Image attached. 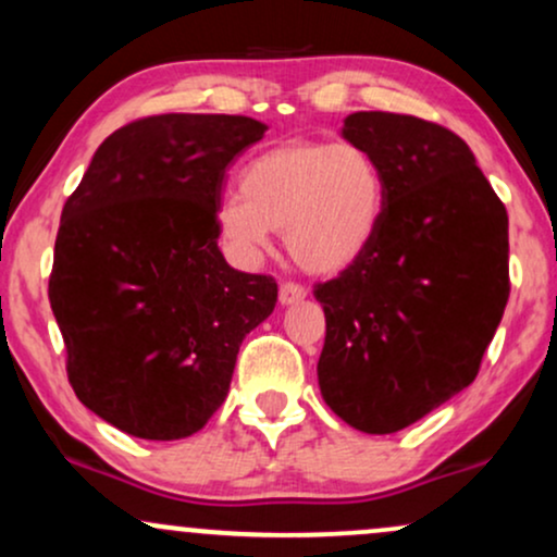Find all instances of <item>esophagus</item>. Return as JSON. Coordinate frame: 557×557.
Returning a JSON list of instances; mask_svg holds the SVG:
<instances>
[{
  "label": "esophagus",
  "instance_id": "obj_1",
  "mask_svg": "<svg viewBox=\"0 0 557 557\" xmlns=\"http://www.w3.org/2000/svg\"><path fill=\"white\" fill-rule=\"evenodd\" d=\"M306 298V287L298 285V283H283L280 285V304L283 306H290V304H298V300Z\"/></svg>",
  "mask_w": 557,
  "mask_h": 557
}]
</instances>
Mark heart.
Instances as JSON below:
<instances>
[{
	"mask_svg": "<svg viewBox=\"0 0 557 557\" xmlns=\"http://www.w3.org/2000/svg\"><path fill=\"white\" fill-rule=\"evenodd\" d=\"M387 188L382 168L356 144L293 138L261 151L240 172V196L216 207L220 233L246 257L285 230L304 270L341 272L372 246Z\"/></svg>",
	"mask_w": 557,
	"mask_h": 557,
	"instance_id": "b5f03b06",
	"label": "heart"
}]
</instances>
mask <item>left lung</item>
I'll return each mask as SVG.
<instances>
[{"mask_svg":"<svg viewBox=\"0 0 557 557\" xmlns=\"http://www.w3.org/2000/svg\"><path fill=\"white\" fill-rule=\"evenodd\" d=\"M343 136L376 159L387 203L372 246L314 287L319 387L345 424L393 434L476 380L510 296L508 212L443 125L354 112Z\"/></svg>","mask_w":557,"mask_h":557,"instance_id":"8db88e82","label":"left lung"}]
</instances>
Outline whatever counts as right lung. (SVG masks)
Listing matches in <instances>:
<instances>
[{"label":"right lung","mask_w":557,"mask_h":557,"mask_svg":"<svg viewBox=\"0 0 557 557\" xmlns=\"http://www.w3.org/2000/svg\"><path fill=\"white\" fill-rule=\"evenodd\" d=\"M243 114H151L96 149L62 207L49 304L67 380L96 417L183 440L227 398L243 337L277 304L270 274L222 257L225 170L264 136Z\"/></svg>","instance_id":"1"}]
</instances>
